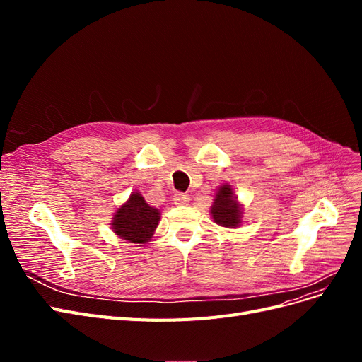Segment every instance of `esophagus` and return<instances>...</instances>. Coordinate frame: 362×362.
<instances>
[{"instance_id": "esophagus-1", "label": "esophagus", "mask_w": 362, "mask_h": 362, "mask_svg": "<svg viewBox=\"0 0 362 362\" xmlns=\"http://www.w3.org/2000/svg\"><path fill=\"white\" fill-rule=\"evenodd\" d=\"M189 201H190L189 194H185L182 192H177V193L173 194V202L177 204V205H187Z\"/></svg>"}]
</instances>
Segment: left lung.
Masks as SVG:
<instances>
[{"instance_id":"obj_1","label":"left lung","mask_w":362,"mask_h":362,"mask_svg":"<svg viewBox=\"0 0 362 362\" xmlns=\"http://www.w3.org/2000/svg\"><path fill=\"white\" fill-rule=\"evenodd\" d=\"M214 222L225 228H235L242 221V208H240L231 185H222L218 189L214 204L211 206Z\"/></svg>"}]
</instances>
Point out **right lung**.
Masks as SVG:
<instances>
[{
  "instance_id": "add662e5",
  "label": "right lung",
  "mask_w": 362,
  "mask_h": 362,
  "mask_svg": "<svg viewBox=\"0 0 362 362\" xmlns=\"http://www.w3.org/2000/svg\"><path fill=\"white\" fill-rule=\"evenodd\" d=\"M160 221L157 208L149 206L144 196L133 193L113 218L115 233L131 243H146L154 234Z\"/></svg>"
}]
</instances>
